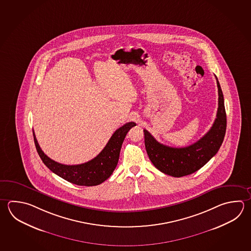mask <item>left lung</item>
Listing matches in <instances>:
<instances>
[{"instance_id": "1", "label": "left lung", "mask_w": 251, "mask_h": 251, "mask_svg": "<svg viewBox=\"0 0 251 251\" xmlns=\"http://www.w3.org/2000/svg\"><path fill=\"white\" fill-rule=\"evenodd\" d=\"M218 108L212 127L197 142L189 147H167L158 142L147 129H144L147 154L154 167L167 175L181 177L202 168L222 145L226 130V114L224 96L218 78Z\"/></svg>"}]
</instances>
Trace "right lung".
<instances>
[{
  "label": "right lung",
  "instance_id": "right-lung-1",
  "mask_svg": "<svg viewBox=\"0 0 251 251\" xmlns=\"http://www.w3.org/2000/svg\"><path fill=\"white\" fill-rule=\"evenodd\" d=\"M134 126H136V123L130 122L116 129L98 156L78 165H65L49 158L41 149L33 131V140L39 156L53 173L75 185L93 186L100 185L113 174L118 163L123 140L128 130Z\"/></svg>",
  "mask_w": 251,
  "mask_h": 251
}]
</instances>
